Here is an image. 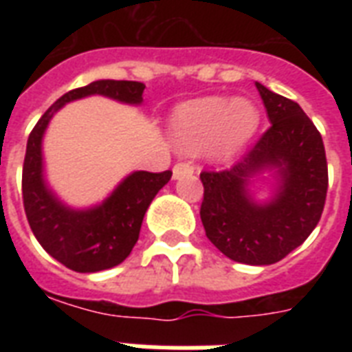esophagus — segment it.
<instances>
[{"label":"esophagus","mask_w":352,"mask_h":352,"mask_svg":"<svg viewBox=\"0 0 352 352\" xmlns=\"http://www.w3.org/2000/svg\"><path fill=\"white\" fill-rule=\"evenodd\" d=\"M188 173H193V166L190 162H177L173 166V179H179V177L188 175Z\"/></svg>","instance_id":"obj_1"}]
</instances>
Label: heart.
<instances>
[{
	"mask_svg": "<svg viewBox=\"0 0 352 352\" xmlns=\"http://www.w3.org/2000/svg\"><path fill=\"white\" fill-rule=\"evenodd\" d=\"M259 124L257 107L246 98L228 100L208 96L188 102L173 118V138L188 151L215 146L228 155L256 133Z\"/></svg>",
	"mask_w": 352,
	"mask_h": 352,
	"instance_id": "heart-1",
	"label": "heart"
}]
</instances>
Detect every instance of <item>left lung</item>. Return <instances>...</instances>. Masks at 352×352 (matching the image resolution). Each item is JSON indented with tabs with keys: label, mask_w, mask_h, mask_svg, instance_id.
Instances as JSON below:
<instances>
[{
	"label": "left lung",
	"mask_w": 352,
	"mask_h": 352,
	"mask_svg": "<svg viewBox=\"0 0 352 352\" xmlns=\"http://www.w3.org/2000/svg\"><path fill=\"white\" fill-rule=\"evenodd\" d=\"M270 127L235 162L201 171V221L226 257L246 265H272L298 248L316 228L327 197L329 171L316 126L294 100L256 84ZM265 167L280 173V190L268 205H256L248 177Z\"/></svg>",
	"instance_id": "obj_1"
}]
</instances>
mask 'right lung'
Returning a JSON list of instances; mask_svg holds the SVG:
<instances>
[{"label":"right lung","instance_id":"right-lung-1","mask_svg":"<svg viewBox=\"0 0 352 352\" xmlns=\"http://www.w3.org/2000/svg\"><path fill=\"white\" fill-rule=\"evenodd\" d=\"M146 85L129 80H98L65 93L47 109L27 140L21 175L23 206L30 230L47 254L74 272H98L117 267L138 241L149 203L171 179V171H135L107 197L91 210L63 206L41 175V137L52 115L71 100L104 95L126 104H140Z\"/></svg>","mask_w":352,"mask_h":352}]
</instances>
